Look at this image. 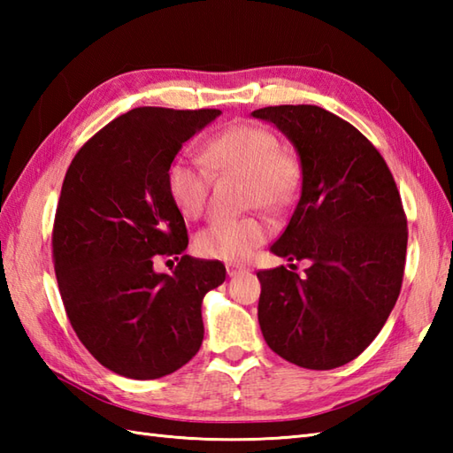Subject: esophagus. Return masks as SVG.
Instances as JSON below:
<instances>
[{"label":"esophagus","mask_w":453,"mask_h":453,"mask_svg":"<svg viewBox=\"0 0 453 453\" xmlns=\"http://www.w3.org/2000/svg\"><path fill=\"white\" fill-rule=\"evenodd\" d=\"M226 268H227V276H239V274L247 273V266H243V265H235V263H227V265H226Z\"/></svg>","instance_id":"1"}]
</instances>
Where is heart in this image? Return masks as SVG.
I'll return each instance as SVG.
<instances>
[{"label": "heart", "mask_w": 453, "mask_h": 453, "mask_svg": "<svg viewBox=\"0 0 453 453\" xmlns=\"http://www.w3.org/2000/svg\"><path fill=\"white\" fill-rule=\"evenodd\" d=\"M204 161L218 175L247 180L245 204L265 210H284L296 200L302 185V165L294 153L280 150L271 130L257 124H235L211 138ZM202 161L179 157L169 165L167 190L185 218H198L206 208L210 171ZM271 235V226L261 216L214 219L195 237L200 257L239 263Z\"/></svg>", "instance_id": "obj_1"}]
</instances>
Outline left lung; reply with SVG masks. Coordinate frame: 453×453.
<instances>
[{"mask_svg":"<svg viewBox=\"0 0 453 453\" xmlns=\"http://www.w3.org/2000/svg\"><path fill=\"white\" fill-rule=\"evenodd\" d=\"M292 142L302 195L271 251L310 261L257 273L266 344L307 370H333L368 349L395 305L407 218L388 163L352 124L313 104L251 112ZM294 265H290L292 268Z\"/></svg>","mask_w":453,"mask_h":453,"instance_id":"left-lung-1","label":"left lung"}]
</instances>
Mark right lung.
I'll return each instance as SVG.
<instances>
[{
	"label": "right lung",
	"instance_id": "add662e5",
	"mask_svg": "<svg viewBox=\"0 0 453 453\" xmlns=\"http://www.w3.org/2000/svg\"><path fill=\"white\" fill-rule=\"evenodd\" d=\"M221 111L132 109L99 130L67 167L52 249L58 288L75 334L104 368L157 380L185 365L204 339L202 300L226 280L219 261L157 255L188 245L167 171L182 143Z\"/></svg>",
	"mask_w": 453,
	"mask_h": 453
}]
</instances>
